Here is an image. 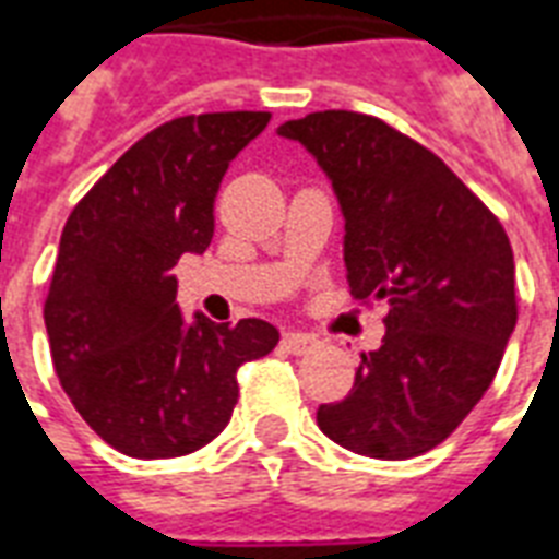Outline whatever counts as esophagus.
<instances>
[{"label":"esophagus","instance_id":"1","mask_svg":"<svg viewBox=\"0 0 559 559\" xmlns=\"http://www.w3.org/2000/svg\"><path fill=\"white\" fill-rule=\"evenodd\" d=\"M284 349L293 355H305V353H311V349H317L320 346V341L313 337V334H305V332H290V334H284Z\"/></svg>","mask_w":559,"mask_h":559}]
</instances>
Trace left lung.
I'll return each instance as SVG.
<instances>
[{"label": "left lung", "instance_id": "1", "mask_svg": "<svg viewBox=\"0 0 559 559\" xmlns=\"http://www.w3.org/2000/svg\"><path fill=\"white\" fill-rule=\"evenodd\" d=\"M278 135L332 177L353 296L388 301L382 346L361 353L353 391L317 408V424L361 456H420L498 373L519 320L510 237L436 153L373 115L311 111Z\"/></svg>", "mask_w": 559, "mask_h": 559}]
</instances>
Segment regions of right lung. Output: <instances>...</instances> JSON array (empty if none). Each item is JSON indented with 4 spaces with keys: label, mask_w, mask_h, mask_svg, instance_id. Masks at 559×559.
Returning <instances> with one entry per match:
<instances>
[{
    "label": "right lung",
    "mask_w": 559,
    "mask_h": 559,
    "mask_svg": "<svg viewBox=\"0 0 559 559\" xmlns=\"http://www.w3.org/2000/svg\"><path fill=\"white\" fill-rule=\"evenodd\" d=\"M269 111L183 115L132 144L61 230L44 322L56 373L82 420L132 459L195 453L227 427L237 370L275 349L278 329L198 313L186 325L171 269L216 227L227 165Z\"/></svg>",
    "instance_id": "1"
}]
</instances>
